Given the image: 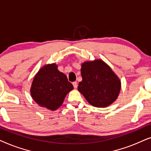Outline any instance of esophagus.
Segmentation results:
<instances>
[{
    "label": "esophagus",
    "mask_w": 151,
    "mask_h": 151,
    "mask_svg": "<svg viewBox=\"0 0 151 151\" xmlns=\"http://www.w3.org/2000/svg\"><path fill=\"white\" fill-rule=\"evenodd\" d=\"M72 84H73V86H74V88H77V86H78L77 82L74 81V82H73V83H72Z\"/></svg>",
    "instance_id": "obj_1"
}]
</instances>
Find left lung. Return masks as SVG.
<instances>
[{"label": "left lung", "mask_w": 151, "mask_h": 151, "mask_svg": "<svg viewBox=\"0 0 151 151\" xmlns=\"http://www.w3.org/2000/svg\"><path fill=\"white\" fill-rule=\"evenodd\" d=\"M81 73L82 81L79 83L78 90L92 106L106 108L117 99L121 81L103 60L83 62Z\"/></svg>", "instance_id": "8db88e82"}]
</instances>
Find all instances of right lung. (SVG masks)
Returning <instances> with one entry per match:
<instances>
[{
  "instance_id": "1",
  "label": "right lung",
  "mask_w": 151,
  "mask_h": 151,
  "mask_svg": "<svg viewBox=\"0 0 151 151\" xmlns=\"http://www.w3.org/2000/svg\"><path fill=\"white\" fill-rule=\"evenodd\" d=\"M73 88L65 74L54 63L40 68L33 79L30 93L38 105L54 111L63 104L65 96Z\"/></svg>"
}]
</instances>
